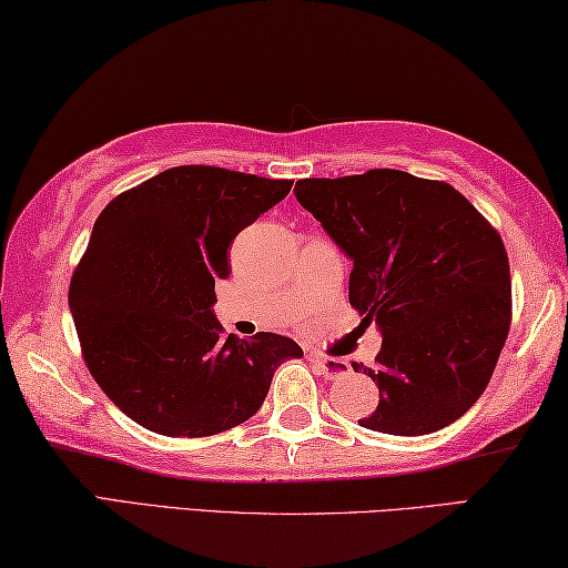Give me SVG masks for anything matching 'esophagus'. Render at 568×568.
Here are the masks:
<instances>
[{"label":"esophagus","instance_id":"1","mask_svg":"<svg viewBox=\"0 0 568 568\" xmlns=\"http://www.w3.org/2000/svg\"><path fill=\"white\" fill-rule=\"evenodd\" d=\"M314 364L326 379H344L352 374V364L346 359H334V356H314Z\"/></svg>","mask_w":568,"mask_h":568}]
</instances>
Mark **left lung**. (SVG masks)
Returning <instances> with one entry per match:
<instances>
[{
    "instance_id": "1",
    "label": "left lung",
    "mask_w": 568,
    "mask_h": 568,
    "mask_svg": "<svg viewBox=\"0 0 568 568\" xmlns=\"http://www.w3.org/2000/svg\"><path fill=\"white\" fill-rule=\"evenodd\" d=\"M296 202L352 258L349 304L382 332L372 432L424 436L454 424L489 384L511 326L509 256L452 184L399 169L302 179Z\"/></svg>"
}]
</instances>
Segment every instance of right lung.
Instances as JSON below:
<instances>
[{"mask_svg": "<svg viewBox=\"0 0 568 568\" xmlns=\"http://www.w3.org/2000/svg\"><path fill=\"white\" fill-rule=\"evenodd\" d=\"M290 179L174 166L104 206L69 284L87 369L129 419L212 436L258 412L274 372L302 359L290 336L224 334L214 282L226 248L290 194Z\"/></svg>", "mask_w": 568, "mask_h": 568, "instance_id": "right-lung-1", "label": "right lung"}]
</instances>
